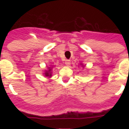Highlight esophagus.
<instances>
[{"mask_svg":"<svg viewBox=\"0 0 129 129\" xmlns=\"http://www.w3.org/2000/svg\"><path fill=\"white\" fill-rule=\"evenodd\" d=\"M71 64V62H70V60H68V59H67L65 61V64L67 66H69Z\"/></svg>","mask_w":129,"mask_h":129,"instance_id":"1","label":"esophagus"}]
</instances>
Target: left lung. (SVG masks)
Wrapping results in <instances>:
<instances>
[{
  "label": "left lung",
  "instance_id": "left-lung-1",
  "mask_svg": "<svg viewBox=\"0 0 129 129\" xmlns=\"http://www.w3.org/2000/svg\"><path fill=\"white\" fill-rule=\"evenodd\" d=\"M80 64H81V67H83H83H84V65H83V64H82V63H80Z\"/></svg>",
  "mask_w": 129,
  "mask_h": 129
}]
</instances>
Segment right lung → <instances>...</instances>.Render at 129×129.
<instances>
[{"mask_svg": "<svg viewBox=\"0 0 129 129\" xmlns=\"http://www.w3.org/2000/svg\"><path fill=\"white\" fill-rule=\"evenodd\" d=\"M52 68L53 67H48V70H44V72L43 73V74L45 77H51L52 76Z\"/></svg>", "mask_w": 129, "mask_h": 129, "instance_id": "obj_1", "label": "right lung"}]
</instances>
